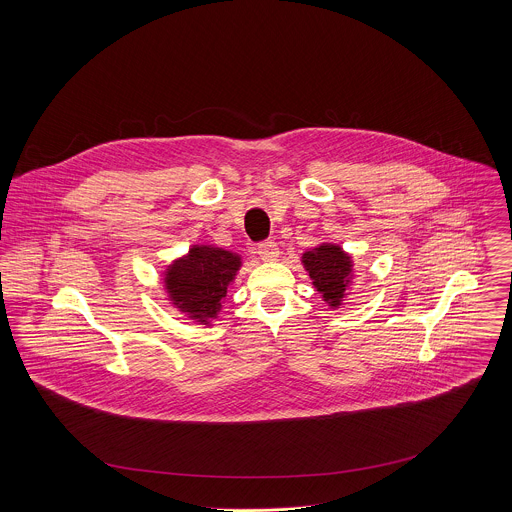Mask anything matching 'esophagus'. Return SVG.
I'll return each instance as SVG.
<instances>
[{
  "mask_svg": "<svg viewBox=\"0 0 512 512\" xmlns=\"http://www.w3.org/2000/svg\"><path fill=\"white\" fill-rule=\"evenodd\" d=\"M256 252L264 262H276L280 258V248L276 242H262L258 244Z\"/></svg>",
  "mask_w": 512,
  "mask_h": 512,
  "instance_id": "1",
  "label": "esophagus"
}]
</instances>
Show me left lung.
Returning <instances> with one entry per match:
<instances>
[{"instance_id":"8db88e82","label":"left lung","mask_w":512,"mask_h":512,"mask_svg":"<svg viewBox=\"0 0 512 512\" xmlns=\"http://www.w3.org/2000/svg\"><path fill=\"white\" fill-rule=\"evenodd\" d=\"M301 264L311 278L313 288L329 309H337L345 303L355 286V262L349 252L339 244L321 242L301 254Z\"/></svg>"}]
</instances>
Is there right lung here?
Returning <instances> with one entry per match:
<instances>
[{
	"instance_id": "obj_1",
	"label": "right lung",
	"mask_w": 512,
	"mask_h": 512,
	"mask_svg": "<svg viewBox=\"0 0 512 512\" xmlns=\"http://www.w3.org/2000/svg\"><path fill=\"white\" fill-rule=\"evenodd\" d=\"M240 268V254L213 244H193L165 268L163 290L179 313L197 325L211 327Z\"/></svg>"
}]
</instances>
